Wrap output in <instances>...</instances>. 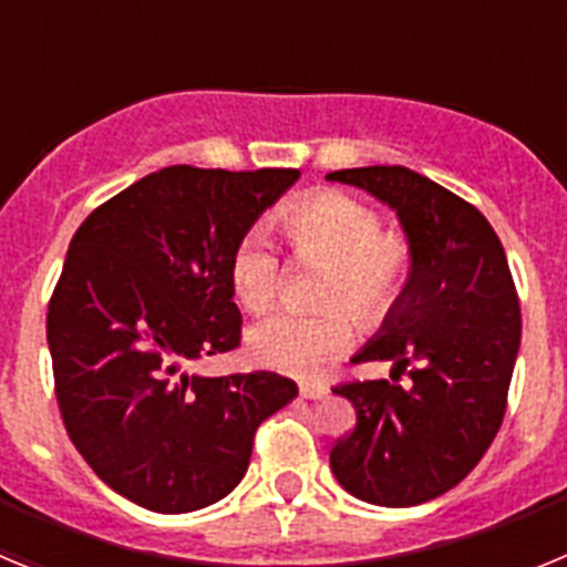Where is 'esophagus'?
Returning <instances> with one entry per match:
<instances>
[{"label": "esophagus", "instance_id": "obj_1", "mask_svg": "<svg viewBox=\"0 0 567 567\" xmlns=\"http://www.w3.org/2000/svg\"><path fill=\"white\" fill-rule=\"evenodd\" d=\"M329 394V389L323 383H300V398L307 400H323Z\"/></svg>", "mask_w": 567, "mask_h": 567}]
</instances>
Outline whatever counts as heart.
<instances>
[{
	"instance_id": "1",
	"label": "heart",
	"mask_w": 567,
	"mask_h": 567,
	"mask_svg": "<svg viewBox=\"0 0 567 567\" xmlns=\"http://www.w3.org/2000/svg\"><path fill=\"white\" fill-rule=\"evenodd\" d=\"M278 227L300 260L327 267L315 289L323 307L267 315L249 329L247 346L255 363L275 372L315 374L352 343L349 313L363 329H380L392 318L412 278V244L400 233H383L378 209L340 189L303 195L278 215ZM229 284L249 312L275 300L280 260L260 233L238 240Z\"/></svg>"
}]
</instances>
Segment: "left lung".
<instances>
[{
	"mask_svg": "<svg viewBox=\"0 0 567 567\" xmlns=\"http://www.w3.org/2000/svg\"><path fill=\"white\" fill-rule=\"evenodd\" d=\"M327 178L389 204L414 255L400 307L352 358L392 360V380L334 385L358 423L329 465L363 503H429L468 477L503 423L523 334L508 258L477 207L414 169L354 167ZM403 371L409 386L396 383Z\"/></svg>",
	"mask_w": 567,
	"mask_h": 567,
	"instance_id": "obj_1",
	"label": "left lung"
}]
</instances>
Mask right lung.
Listing matches in <instances>:
<instances>
[{"mask_svg": "<svg viewBox=\"0 0 567 567\" xmlns=\"http://www.w3.org/2000/svg\"><path fill=\"white\" fill-rule=\"evenodd\" d=\"M298 169L144 175L84 218L48 307L64 429L130 503L187 514L247 474L258 425L298 394L275 372L202 378L240 343L229 260Z\"/></svg>", "mask_w": 567, "mask_h": 567, "instance_id": "add662e5", "label": "right lung"}]
</instances>
